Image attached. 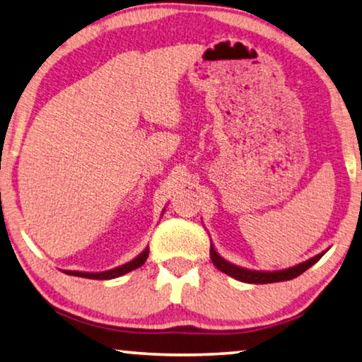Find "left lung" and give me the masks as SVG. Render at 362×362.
Wrapping results in <instances>:
<instances>
[{
  "label": "left lung",
  "mask_w": 362,
  "mask_h": 362,
  "mask_svg": "<svg viewBox=\"0 0 362 362\" xmlns=\"http://www.w3.org/2000/svg\"><path fill=\"white\" fill-rule=\"evenodd\" d=\"M327 253V250L322 251V253L315 255L311 259H308L305 262L296 264L293 267L288 269H280V271H255V269H246L242 266H237L230 261H227L226 257H222L219 253H217L214 245L211 243V261L214 266L219 269L221 272L230 275L235 280H240V282L245 284H274V282H285V280H291L301 275L305 271H308L309 267L314 266L320 257Z\"/></svg>",
  "instance_id": "8db88e82"
}]
</instances>
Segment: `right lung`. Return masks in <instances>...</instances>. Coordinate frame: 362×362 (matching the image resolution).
Segmentation results:
<instances>
[{
  "instance_id": "right-lung-1",
  "label": "right lung",
  "mask_w": 362,
  "mask_h": 362,
  "mask_svg": "<svg viewBox=\"0 0 362 362\" xmlns=\"http://www.w3.org/2000/svg\"><path fill=\"white\" fill-rule=\"evenodd\" d=\"M165 211V208L163 209ZM164 214V212H163ZM148 253H150V248H146L141 251V253L134 257V259L122 264V266H117L114 269H109V271H103V272H82V271H62L64 274H69V275H76V277H83V279H96V280H109V279H116V277H120V275L127 274L130 271H135V269L141 267L143 264H145L146 257H148Z\"/></svg>"
}]
</instances>
